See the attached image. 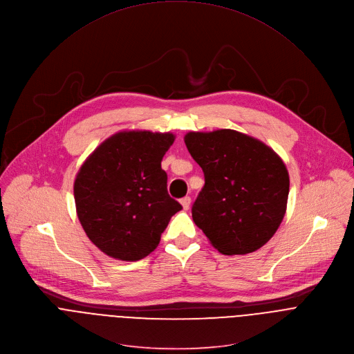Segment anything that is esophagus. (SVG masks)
Instances as JSON below:
<instances>
[{
  "mask_svg": "<svg viewBox=\"0 0 354 354\" xmlns=\"http://www.w3.org/2000/svg\"><path fill=\"white\" fill-rule=\"evenodd\" d=\"M190 203H192V198H190V197H183V198H180V204H182L183 209H189Z\"/></svg>",
  "mask_w": 354,
  "mask_h": 354,
  "instance_id": "1",
  "label": "esophagus"
}]
</instances>
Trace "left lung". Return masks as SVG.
Masks as SVG:
<instances>
[{"label":"left lung","mask_w":354,"mask_h":354,"mask_svg":"<svg viewBox=\"0 0 354 354\" xmlns=\"http://www.w3.org/2000/svg\"><path fill=\"white\" fill-rule=\"evenodd\" d=\"M185 145L205 180L192 207L194 223L225 256L263 248L286 212L289 174L282 158L232 129L189 132Z\"/></svg>","instance_id":"8db88e82"}]
</instances>
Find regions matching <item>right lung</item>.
Returning a JSON list of instances; mask_svg holds the SVG:
<instances>
[{
  "instance_id": "obj_1",
  "label": "right lung",
  "mask_w": 354,
  "mask_h": 354,
  "mask_svg": "<svg viewBox=\"0 0 354 354\" xmlns=\"http://www.w3.org/2000/svg\"><path fill=\"white\" fill-rule=\"evenodd\" d=\"M175 135L125 131L104 140L83 162L73 194L87 238L106 256L138 261L160 243L182 205L167 190L161 161Z\"/></svg>"
}]
</instances>
